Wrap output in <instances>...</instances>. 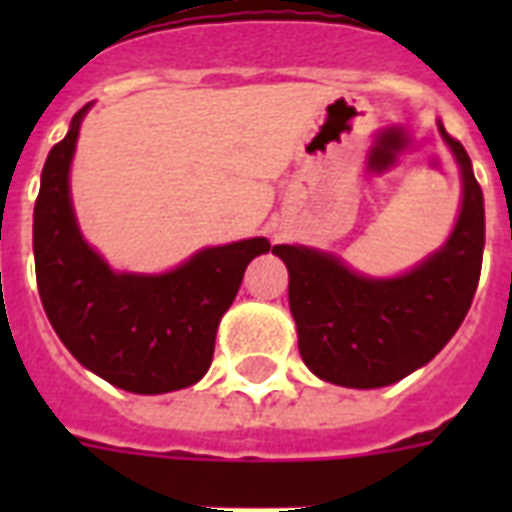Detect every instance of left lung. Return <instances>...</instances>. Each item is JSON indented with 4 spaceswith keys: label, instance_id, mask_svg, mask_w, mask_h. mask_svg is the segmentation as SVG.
Wrapping results in <instances>:
<instances>
[{
    "label": "left lung",
    "instance_id": "obj_1",
    "mask_svg": "<svg viewBox=\"0 0 512 512\" xmlns=\"http://www.w3.org/2000/svg\"><path fill=\"white\" fill-rule=\"evenodd\" d=\"M438 130L462 170V209L449 241L414 271L366 279L319 249L273 247L289 271L300 356L321 380L393 385L428 364L468 316L484 260V193L460 140Z\"/></svg>",
    "mask_w": 512,
    "mask_h": 512
}]
</instances>
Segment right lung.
<instances>
[{
  "label": "right lung",
  "instance_id": "1",
  "mask_svg": "<svg viewBox=\"0 0 512 512\" xmlns=\"http://www.w3.org/2000/svg\"><path fill=\"white\" fill-rule=\"evenodd\" d=\"M87 108L52 146L36 196L34 260L44 313L71 356L116 388L143 396L188 388L212 364L217 324L247 265L271 244L260 236L201 249L159 276L111 271L82 239L68 196Z\"/></svg>",
  "mask_w": 512,
  "mask_h": 512
}]
</instances>
